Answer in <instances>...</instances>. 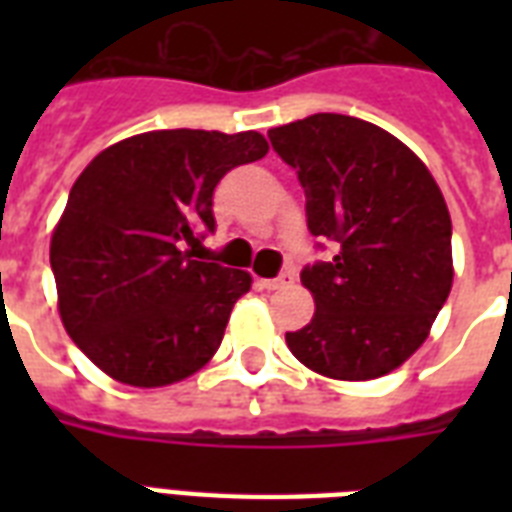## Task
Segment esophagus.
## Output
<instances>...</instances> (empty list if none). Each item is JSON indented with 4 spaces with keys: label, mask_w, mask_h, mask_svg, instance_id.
<instances>
[{
    "label": "esophagus",
    "mask_w": 512,
    "mask_h": 512,
    "mask_svg": "<svg viewBox=\"0 0 512 512\" xmlns=\"http://www.w3.org/2000/svg\"><path fill=\"white\" fill-rule=\"evenodd\" d=\"M287 284H292V273H281L276 279H260V287L263 289H281L287 287Z\"/></svg>",
    "instance_id": "1"
}]
</instances>
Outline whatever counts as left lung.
I'll use <instances>...</instances> for the list:
<instances>
[{"instance_id": "8db88e82", "label": "left lung", "mask_w": 512, "mask_h": 512, "mask_svg": "<svg viewBox=\"0 0 512 512\" xmlns=\"http://www.w3.org/2000/svg\"><path fill=\"white\" fill-rule=\"evenodd\" d=\"M305 188L308 231L335 244L305 265L316 313L287 332L300 364L374 380L420 348L452 289V217L428 167L382 127L313 114L268 132Z\"/></svg>"}]
</instances>
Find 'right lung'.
<instances>
[{
	"instance_id": "add662e5",
	"label": "right lung",
	"mask_w": 512,
	"mask_h": 512,
	"mask_svg": "<svg viewBox=\"0 0 512 512\" xmlns=\"http://www.w3.org/2000/svg\"><path fill=\"white\" fill-rule=\"evenodd\" d=\"M265 154L252 130H154L100 151L76 177L50 265L63 327L108 377L162 388L215 356L252 276L193 260L185 244L215 231L225 172Z\"/></svg>"
}]
</instances>
